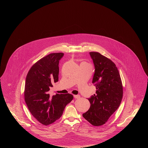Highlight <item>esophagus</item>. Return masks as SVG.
<instances>
[{
  "label": "esophagus",
  "instance_id": "esophagus-1",
  "mask_svg": "<svg viewBox=\"0 0 148 148\" xmlns=\"http://www.w3.org/2000/svg\"><path fill=\"white\" fill-rule=\"evenodd\" d=\"M74 97L76 99H79L80 98V95H74Z\"/></svg>",
  "mask_w": 148,
  "mask_h": 148
}]
</instances>
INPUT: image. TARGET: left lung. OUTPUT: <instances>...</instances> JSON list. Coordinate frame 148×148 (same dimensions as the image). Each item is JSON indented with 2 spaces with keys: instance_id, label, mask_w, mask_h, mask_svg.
<instances>
[{
  "instance_id": "1",
  "label": "left lung",
  "mask_w": 148,
  "mask_h": 148,
  "mask_svg": "<svg viewBox=\"0 0 148 148\" xmlns=\"http://www.w3.org/2000/svg\"><path fill=\"white\" fill-rule=\"evenodd\" d=\"M95 66L92 83L96 94L88 99L90 107L83 116L94 126L106 124L121 103L123 88L119 72L115 63L98 52H90Z\"/></svg>"
}]
</instances>
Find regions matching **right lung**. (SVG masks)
Listing matches in <instances>:
<instances>
[{
	"label": "right lung",
	"instance_id": "right-lung-1",
	"mask_svg": "<svg viewBox=\"0 0 148 148\" xmlns=\"http://www.w3.org/2000/svg\"><path fill=\"white\" fill-rule=\"evenodd\" d=\"M63 53H54L34 64L27 74L24 99L32 115L42 125H48L59 119L65 106L73 99L71 94L50 95L53 83L58 81L59 62Z\"/></svg>",
	"mask_w": 148,
	"mask_h": 148
}]
</instances>
